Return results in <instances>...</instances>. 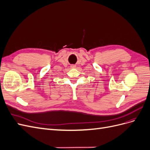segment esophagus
<instances>
[{
	"label": "esophagus",
	"mask_w": 150,
	"mask_h": 150,
	"mask_svg": "<svg viewBox=\"0 0 150 150\" xmlns=\"http://www.w3.org/2000/svg\"><path fill=\"white\" fill-rule=\"evenodd\" d=\"M76 65H74V64H72V65H71V68H72V69H74V68H75V67H76Z\"/></svg>",
	"instance_id": "34e87169"
}]
</instances>
